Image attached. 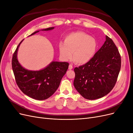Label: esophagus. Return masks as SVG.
Segmentation results:
<instances>
[{
    "mask_svg": "<svg viewBox=\"0 0 133 133\" xmlns=\"http://www.w3.org/2000/svg\"><path fill=\"white\" fill-rule=\"evenodd\" d=\"M73 68V65H72V64H69V70H71V69H72Z\"/></svg>",
    "mask_w": 133,
    "mask_h": 133,
    "instance_id": "34e87169",
    "label": "esophagus"
}]
</instances>
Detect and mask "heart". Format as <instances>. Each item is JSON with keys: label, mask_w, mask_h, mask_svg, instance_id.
<instances>
[{"label": "heart", "mask_w": 133, "mask_h": 133, "mask_svg": "<svg viewBox=\"0 0 133 133\" xmlns=\"http://www.w3.org/2000/svg\"><path fill=\"white\" fill-rule=\"evenodd\" d=\"M97 48L95 39L84 32L77 31L68 35L64 43L59 44L60 57L67 61L72 57L78 64H85L93 57Z\"/></svg>", "instance_id": "b5f03b06"}]
</instances>
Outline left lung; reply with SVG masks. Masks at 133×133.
I'll return each mask as SVG.
<instances>
[{
	"instance_id": "8db88e82",
	"label": "left lung",
	"mask_w": 133,
	"mask_h": 133,
	"mask_svg": "<svg viewBox=\"0 0 133 133\" xmlns=\"http://www.w3.org/2000/svg\"><path fill=\"white\" fill-rule=\"evenodd\" d=\"M121 68V57L112 39L107 35L101 48L89 62L76 67L74 87L83 97L95 100L113 89Z\"/></svg>"
}]
</instances>
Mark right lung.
<instances>
[{"mask_svg": "<svg viewBox=\"0 0 133 133\" xmlns=\"http://www.w3.org/2000/svg\"><path fill=\"white\" fill-rule=\"evenodd\" d=\"M54 28L50 27L42 30H50ZM39 31H36L29 36ZM23 41L19 44L12 58V69L16 83L23 93L29 97L39 100L46 99L57 90L68 69L69 63L53 62L41 70H28L21 66L17 59L18 48Z\"/></svg>", "mask_w": 133, "mask_h": 133, "instance_id": "add662e5", "label": "right lung"}]
</instances>
